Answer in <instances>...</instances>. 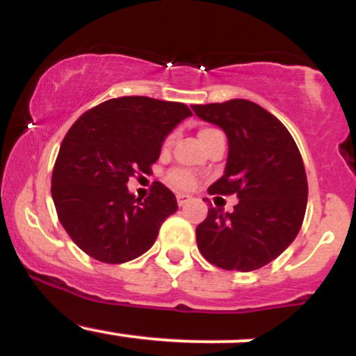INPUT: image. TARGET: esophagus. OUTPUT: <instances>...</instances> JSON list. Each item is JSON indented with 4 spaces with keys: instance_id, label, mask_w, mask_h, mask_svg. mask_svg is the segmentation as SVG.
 <instances>
[{
    "instance_id": "34e87169",
    "label": "esophagus",
    "mask_w": 356,
    "mask_h": 356,
    "mask_svg": "<svg viewBox=\"0 0 356 356\" xmlns=\"http://www.w3.org/2000/svg\"><path fill=\"white\" fill-rule=\"evenodd\" d=\"M175 197H177V204H179V206H186V204L189 202L191 199H192L189 194H177V195H175Z\"/></svg>"
}]
</instances>
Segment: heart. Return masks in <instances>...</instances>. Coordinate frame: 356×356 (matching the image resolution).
<instances>
[{
  "mask_svg": "<svg viewBox=\"0 0 356 356\" xmlns=\"http://www.w3.org/2000/svg\"><path fill=\"white\" fill-rule=\"evenodd\" d=\"M214 132H218V130L209 129V127H204V129L199 130V140H201V142L206 140V138L209 137V136H212V134H214ZM170 142H172V137L167 138L165 147H169ZM169 182L172 184L175 189L189 191V189H192V187H194L195 179H194V175H192L191 172H187V170L177 169V170H172V172L169 174Z\"/></svg>",
  "mask_w": 356,
  "mask_h": 356,
  "instance_id": "1",
  "label": "heart"
}]
</instances>
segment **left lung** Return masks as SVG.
I'll use <instances>...</instances> for the list:
<instances>
[{
    "label": "left lung",
    "instance_id": "obj_1",
    "mask_svg": "<svg viewBox=\"0 0 356 356\" xmlns=\"http://www.w3.org/2000/svg\"><path fill=\"white\" fill-rule=\"evenodd\" d=\"M195 115L227 137L222 177L211 194H238L232 212L211 207L195 229L201 254L227 271H254L276 259L303 224L308 182L291 134L254 102L192 105Z\"/></svg>",
    "mask_w": 356,
    "mask_h": 356
}]
</instances>
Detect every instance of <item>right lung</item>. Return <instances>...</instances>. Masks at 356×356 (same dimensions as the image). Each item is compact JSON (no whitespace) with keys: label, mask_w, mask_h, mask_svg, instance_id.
I'll list each match as a JSON object with an SVG mask.
<instances>
[{"label":"right lung","mask_w":356,"mask_h":356,"mask_svg":"<svg viewBox=\"0 0 356 356\" xmlns=\"http://www.w3.org/2000/svg\"><path fill=\"white\" fill-rule=\"evenodd\" d=\"M189 107L149 97H120L85 112L61 142L51 197L61 226L93 259L122 264L154 246L162 222L177 211L172 191L155 182L149 197L127 187L150 174L164 140Z\"/></svg>","instance_id":"right-lung-1"}]
</instances>
